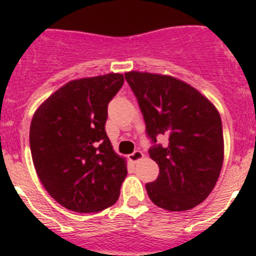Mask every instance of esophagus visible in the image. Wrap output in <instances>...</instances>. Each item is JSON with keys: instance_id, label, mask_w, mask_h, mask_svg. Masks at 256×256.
Here are the masks:
<instances>
[{"instance_id": "34e87169", "label": "esophagus", "mask_w": 256, "mask_h": 256, "mask_svg": "<svg viewBox=\"0 0 256 256\" xmlns=\"http://www.w3.org/2000/svg\"><path fill=\"white\" fill-rule=\"evenodd\" d=\"M144 158V154L141 151H138V150H136L135 152H132L131 154H128V160H130L132 164H136V162H138L140 160Z\"/></svg>"}]
</instances>
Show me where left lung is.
I'll use <instances>...</instances> for the list:
<instances>
[{
	"label": "left lung",
	"instance_id": "1",
	"mask_svg": "<svg viewBox=\"0 0 256 256\" xmlns=\"http://www.w3.org/2000/svg\"><path fill=\"white\" fill-rule=\"evenodd\" d=\"M125 79L138 98L152 141L157 135L167 138L166 146L148 151L160 167L157 180L146 184L150 200L170 212L194 208L210 194L223 166L218 110L202 92L174 76L131 70Z\"/></svg>",
	"mask_w": 256,
	"mask_h": 256
}]
</instances>
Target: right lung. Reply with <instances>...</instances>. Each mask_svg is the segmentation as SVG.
Instances as JSON below:
<instances>
[{"label": "right lung", "mask_w": 256, "mask_h": 256, "mask_svg": "<svg viewBox=\"0 0 256 256\" xmlns=\"http://www.w3.org/2000/svg\"><path fill=\"white\" fill-rule=\"evenodd\" d=\"M122 84L120 73L70 80L33 115L34 168L50 197L69 210L95 213L118 200L128 164L114 151L105 122L108 104Z\"/></svg>", "instance_id": "1"}]
</instances>
